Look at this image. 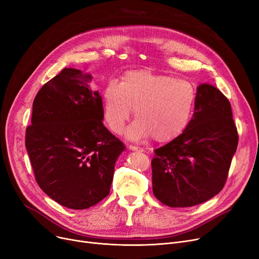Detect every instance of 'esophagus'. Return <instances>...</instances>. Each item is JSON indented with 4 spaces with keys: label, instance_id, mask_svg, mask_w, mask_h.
<instances>
[{
    "label": "esophagus",
    "instance_id": "34e87169",
    "mask_svg": "<svg viewBox=\"0 0 259 259\" xmlns=\"http://www.w3.org/2000/svg\"><path fill=\"white\" fill-rule=\"evenodd\" d=\"M128 149H129V150H132V151H138V152H144V151H145L143 148L135 147V146H128Z\"/></svg>",
    "mask_w": 259,
    "mask_h": 259
}]
</instances>
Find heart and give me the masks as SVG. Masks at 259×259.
Masks as SVG:
<instances>
[{
    "label": "heart",
    "mask_w": 259,
    "mask_h": 259,
    "mask_svg": "<svg viewBox=\"0 0 259 259\" xmlns=\"http://www.w3.org/2000/svg\"><path fill=\"white\" fill-rule=\"evenodd\" d=\"M103 117L117 133L129 118L137 117L126 135L134 141L154 137L157 142L178 138L191 120L196 102L192 83L150 71H129L119 84L111 80L102 91Z\"/></svg>",
    "instance_id": "b5f03b06"
}]
</instances>
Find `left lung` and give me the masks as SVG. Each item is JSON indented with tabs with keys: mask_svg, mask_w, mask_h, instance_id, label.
I'll list each match as a JSON object with an SVG mask.
<instances>
[{
	"mask_svg": "<svg viewBox=\"0 0 259 259\" xmlns=\"http://www.w3.org/2000/svg\"><path fill=\"white\" fill-rule=\"evenodd\" d=\"M237 145L230 102L215 86L200 84L186 130L155 149L151 162L154 196L172 208L211 199L225 186Z\"/></svg>",
	"mask_w": 259,
	"mask_h": 259,
	"instance_id": "1",
	"label": "left lung"
}]
</instances>
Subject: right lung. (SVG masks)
<instances>
[{
  "label": "right lung",
  "instance_id": "right-lung-1",
  "mask_svg": "<svg viewBox=\"0 0 259 259\" xmlns=\"http://www.w3.org/2000/svg\"><path fill=\"white\" fill-rule=\"evenodd\" d=\"M92 75L65 68L39 89L25 146L39 188L74 210L104 199L125 146L103 124V102Z\"/></svg>",
  "mask_w": 259,
  "mask_h": 259
}]
</instances>
